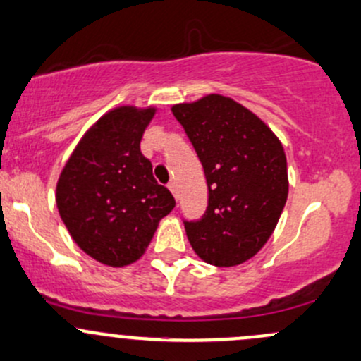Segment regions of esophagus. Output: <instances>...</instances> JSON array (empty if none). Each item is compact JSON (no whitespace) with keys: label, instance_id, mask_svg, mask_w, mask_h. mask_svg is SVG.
<instances>
[{"label":"esophagus","instance_id":"34e87169","mask_svg":"<svg viewBox=\"0 0 361 361\" xmlns=\"http://www.w3.org/2000/svg\"><path fill=\"white\" fill-rule=\"evenodd\" d=\"M168 188L171 190V193H173V195L178 199V185L174 183V181H171V183L168 185Z\"/></svg>","mask_w":361,"mask_h":361}]
</instances>
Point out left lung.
<instances>
[{
  "label": "left lung",
  "instance_id": "obj_1",
  "mask_svg": "<svg viewBox=\"0 0 361 361\" xmlns=\"http://www.w3.org/2000/svg\"><path fill=\"white\" fill-rule=\"evenodd\" d=\"M202 162L209 204L185 223L197 256L237 267L271 237L289 193L287 157L271 128L233 98L209 93L171 107Z\"/></svg>",
  "mask_w": 361,
  "mask_h": 361
}]
</instances>
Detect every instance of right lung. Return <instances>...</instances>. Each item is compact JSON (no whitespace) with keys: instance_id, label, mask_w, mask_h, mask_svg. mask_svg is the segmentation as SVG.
<instances>
[{"instance_id":"add662e5","label":"right lung","mask_w":361,"mask_h":361,"mask_svg":"<svg viewBox=\"0 0 361 361\" xmlns=\"http://www.w3.org/2000/svg\"><path fill=\"white\" fill-rule=\"evenodd\" d=\"M155 112V105L111 109L81 136L56 181V207L72 240L105 267L138 261L176 204L140 150Z\"/></svg>"}]
</instances>
